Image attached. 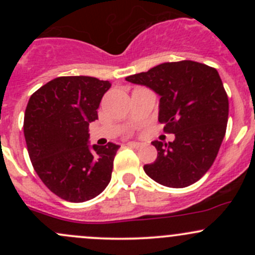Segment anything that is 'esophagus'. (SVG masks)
Instances as JSON below:
<instances>
[{"label":"esophagus","instance_id":"obj_1","mask_svg":"<svg viewBox=\"0 0 255 255\" xmlns=\"http://www.w3.org/2000/svg\"><path fill=\"white\" fill-rule=\"evenodd\" d=\"M130 146H134V148H140V146H143V143H139V142H129L128 143Z\"/></svg>","mask_w":255,"mask_h":255}]
</instances>
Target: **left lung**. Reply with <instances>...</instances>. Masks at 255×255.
<instances>
[{
  "instance_id": "obj_1",
  "label": "left lung",
  "mask_w": 255,
  "mask_h": 255,
  "mask_svg": "<svg viewBox=\"0 0 255 255\" xmlns=\"http://www.w3.org/2000/svg\"><path fill=\"white\" fill-rule=\"evenodd\" d=\"M126 80L160 96L159 122L174 142H151L155 161L144 171L168 187L190 186L212 166L226 134L228 96L215 68L192 60L163 63Z\"/></svg>"
}]
</instances>
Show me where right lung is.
<instances>
[{
    "label": "right lung",
    "instance_id": "1",
    "mask_svg": "<svg viewBox=\"0 0 255 255\" xmlns=\"http://www.w3.org/2000/svg\"><path fill=\"white\" fill-rule=\"evenodd\" d=\"M110 81L91 76H60L43 85L28 101L25 143L35 173L53 194L85 202L111 181L120 145H89V125L99 118Z\"/></svg>",
    "mask_w": 255,
    "mask_h": 255
}]
</instances>
